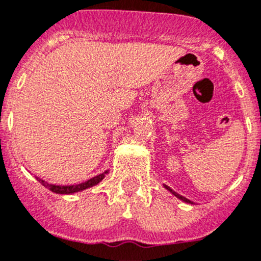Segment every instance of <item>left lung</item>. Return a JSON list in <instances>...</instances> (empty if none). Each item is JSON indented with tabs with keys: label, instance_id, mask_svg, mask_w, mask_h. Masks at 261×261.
Instances as JSON below:
<instances>
[{
	"label": "left lung",
	"instance_id": "obj_1",
	"mask_svg": "<svg viewBox=\"0 0 261 261\" xmlns=\"http://www.w3.org/2000/svg\"><path fill=\"white\" fill-rule=\"evenodd\" d=\"M163 186H164V188H165V190H168V191H169V192H170V193H172V195H174V196H175V197H177V198H179V200H182V201H183V202H187V203H193V201L188 200V198H186V197H185V196L179 195V193H177V192H175V191H173V190H172V188H170V187H169V186H166V185H163Z\"/></svg>",
	"mask_w": 261,
	"mask_h": 261
}]
</instances>
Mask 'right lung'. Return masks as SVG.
<instances>
[{
	"instance_id": "right-lung-1",
	"label": "right lung",
	"mask_w": 261,
	"mask_h": 261,
	"mask_svg": "<svg viewBox=\"0 0 261 261\" xmlns=\"http://www.w3.org/2000/svg\"><path fill=\"white\" fill-rule=\"evenodd\" d=\"M109 170H105L103 173H101V174L96 175V177L91 178V179L86 180V182H82V183H78V185H71V186H58V185H51V183L46 182V180L41 179V178L36 177L37 180L38 182H41L42 185L44 186L46 188H48L49 191H52V192L58 193V195H73V193H76V192H82V191L87 190V188H91L93 187V186L98 185V183L101 182V180L105 178V175L108 174Z\"/></svg>"
}]
</instances>
